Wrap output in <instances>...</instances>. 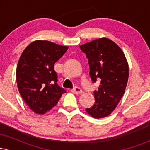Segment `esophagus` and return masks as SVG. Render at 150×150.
Segmentation results:
<instances>
[{"label":"esophagus","mask_w":150,"mask_h":150,"mask_svg":"<svg viewBox=\"0 0 150 150\" xmlns=\"http://www.w3.org/2000/svg\"><path fill=\"white\" fill-rule=\"evenodd\" d=\"M71 92L74 93V94H82V89L80 88V87H75L73 89H72Z\"/></svg>","instance_id":"obj_1"}]
</instances>
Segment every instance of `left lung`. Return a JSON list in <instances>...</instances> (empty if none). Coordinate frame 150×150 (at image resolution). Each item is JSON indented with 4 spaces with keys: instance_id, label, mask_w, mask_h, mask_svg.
Masks as SVG:
<instances>
[{
    "instance_id": "1",
    "label": "left lung",
    "mask_w": 150,
    "mask_h": 150,
    "mask_svg": "<svg viewBox=\"0 0 150 150\" xmlns=\"http://www.w3.org/2000/svg\"><path fill=\"white\" fill-rule=\"evenodd\" d=\"M86 54L92 82L101 81L94 92L95 103L86 108L96 118L108 116L123 95L128 80V64L122 50L107 38L95 39L80 46Z\"/></svg>"
}]
</instances>
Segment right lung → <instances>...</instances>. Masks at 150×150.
I'll use <instances>...</instances> for the list:
<instances>
[{"label": "right lung", "mask_w": 150, "mask_h": 150, "mask_svg": "<svg viewBox=\"0 0 150 150\" xmlns=\"http://www.w3.org/2000/svg\"><path fill=\"white\" fill-rule=\"evenodd\" d=\"M68 46L37 40L27 46L19 59L16 71L19 92L34 112L44 114L58 104L66 90L58 85L54 64Z\"/></svg>", "instance_id": "obj_1"}]
</instances>
